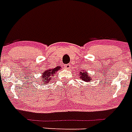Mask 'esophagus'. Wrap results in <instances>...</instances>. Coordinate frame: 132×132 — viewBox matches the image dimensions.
I'll return each instance as SVG.
<instances>
[{"label": "esophagus", "mask_w": 132, "mask_h": 132, "mask_svg": "<svg viewBox=\"0 0 132 132\" xmlns=\"http://www.w3.org/2000/svg\"><path fill=\"white\" fill-rule=\"evenodd\" d=\"M70 64H65V66H64V68H66V69H68V68H70Z\"/></svg>", "instance_id": "1"}]
</instances>
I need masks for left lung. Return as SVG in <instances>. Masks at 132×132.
<instances>
[{
    "instance_id": "1",
    "label": "left lung",
    "mask_w": 132,
    "mask_h": 132,
    "mask_svg": "<svg viewBox=\"0 0 132 132\" xmlns=\"http://www.w3.org/2000/svg\"><path fill=\"white\" fill-rule=\"evenodd\" d=\"M80 78H82L85 82H89L90 80V77L88 76L86 72L84 71V72H80Z\"/></svg>"
}]
</instances>
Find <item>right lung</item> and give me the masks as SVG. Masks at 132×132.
Segmentation results:
<instances>
[{
	"label": "right lung",
	"instance_id": "right-lung-1",
	"mask_svg": "<svg viewBox=\"0 0 132 132\" xmlns=\"http://www.w3.org/2000/svg\"><path fill=\"white\" fill-rule=\"evenodd\" d=\"M59 66H57V68H51L49 70H45V72L43 74V76L42 77V84H46L49 83L52 80V77L55 75V74L59 70Z\"/></svg>",
	"mask_w": 132,
	"mask_h": 132
}]
</instances>
